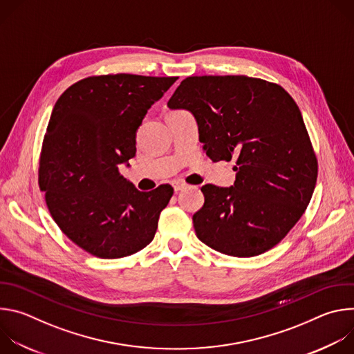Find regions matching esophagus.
I'll list each match as a JSON object with an SVG mask.
<instances>
[{"instance_id": "obj_1", "label": "esophagus", "mask_w": 354, "mask_h": 354, "mask_svg": "<svg viewBox=\"0 0 354 354\" xmlns=\"http://www.w3.org/2000/svg\"><path fill=\"white\" fill-rule=\"evenodd\" d=\"M186 187H187L186 183H182V182H175V183H174V190H175V193H178V192H180V190H183V189H186Z\"/></svg>"}]
</instances>
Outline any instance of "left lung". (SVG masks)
Here are the masks:
<instances>
[{
	"label": "left lung",
	"mask_w": 354,
	"mask_h": 354,
	"mask_svg": "<svg viewBox=\"0 0 354 354\" xmlns=\"http://www.w3.org/2000/svg\"><path fill=\"white\" fill-rule=\"evenodd\" d=\"M190 111L212 161L235 160L231 187L205 185L193 214L197 238L250 258L276 246L304 214L318 160L301 112L280 85L245 75L187 77L168 100Z\"/></svg>",
	"instance_id": "left-lung-1"
}]
</instances>
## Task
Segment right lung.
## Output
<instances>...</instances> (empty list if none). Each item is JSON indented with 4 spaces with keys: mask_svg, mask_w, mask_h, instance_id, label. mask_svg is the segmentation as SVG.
Returning <instances> with one entry per match:
<instances>
[{
    "mask_svg": "<svg viewBox=\"0 0 354 354\" xmlns=\"http://www.w3.org/2000/svg\"><path fill=\"white\" fill-rule=\"evenodd\" d=\"M178 77L92 75L53 108L39 160V187L60 230L102 259L129 257L154 239L169 185L140 192L119 172L136 156L147 111Z\"/></svg>",
    "mask_w": 354,
    "mask_h": 354,
    "instance_id": "1",
    "label": "right lung"
}]
</instances>
